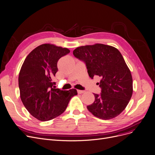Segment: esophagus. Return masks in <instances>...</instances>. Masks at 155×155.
I'll use <instances>...</instances> for the list:
<instances>
[{"label":"esophagus","instance_id":"1","mask_svg":"<svg viewBox=\"0 0 155 155\" xmlns=\"http://www.w3.org/2000/svg\"><path fill=\"white\" fill-rule=\"evenodd\" d=\"M85 91H83V90H78V94H82V93H84Z\"/></svg>","mask_w":155,"mask_h":155}]
</instances>
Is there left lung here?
Returning a JSON list of instances; mask_svg holds the SVG:
<instances>
[{"label": "left lung", "instance_id": "obj_1", "mask_svg": "<svg viewBox=\"0 0 155 155\" xmlns=\"http://www.w3.org/2000/svg\"><path fill=\"white\" fill-rule=\"evenodd\" d=\"M73 55L86 65L89 76L100 77L101 91L87 108L95 117L109 120L119 115L128 105L133 87L130 71L116 48L97 43L78 47Z\"/></svg>", "mask_w": 155, "mask_h": 155}]
</instances>
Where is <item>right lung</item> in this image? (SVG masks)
Instances as JSON below:
<instances>
[{
  "instance_id": "right-lung-1",
  "label": "right lung",
  "mask_w": 155,
  "mask_h": 155,
  "mask_svg": "<svg viewBox=\"0 0 155 155\" xmlns=\"http://www.w3.org/2000/svg\"><path fill=\"white\" fill-rule=\"evenodd\" d=\"M70 50L50 43L35 48L25 58L19 74V87L22 102L32 116L48 121L61 115L71 98L78 94L54 88L53 78L58 71L57 62Z\"/></svg>"
}]
</instances>
